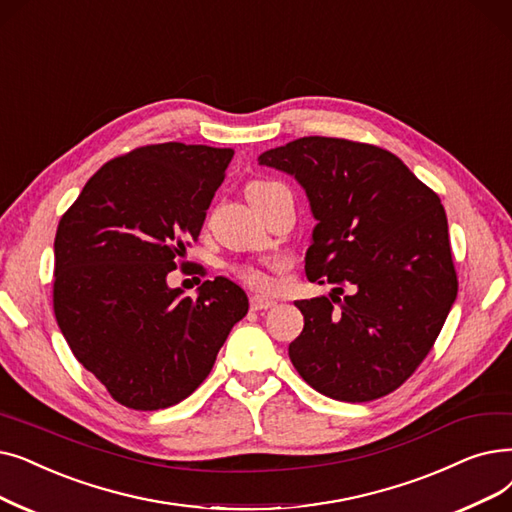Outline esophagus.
<instances>
[{
  "label": "esophagus",
  "instance_id": "esophagus-1",
  "mask_svg": "<svg viewBox=\"0 0 512 512\" xmlns=\"http://www.w3.org/2000/svg\"><path fill=\"white\" fill-rule=\"evenodd\" d=\"M276 305L274 299H268V297H261V295H253L251 297V309L253 311H263V309H272Z\"/></svg>",
  "mask_w": 512,
  "mask_h": 512
}]
</instances>
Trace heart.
I'll list each match as a JSON object with an SVG mask.
<instances>
[{"label":"heart","instance_id":"b5f03b06","mask_svg":"<svg viewBox=\"0 0 512 512\" xmlns=\"http://www.w3.org/2000/svg\"><path fill=\"white\" fill-rule=\"evenodd\" d=\"M268 186H272V184L270 182H253L249 186V190H259V188H268ZM236 274H238L240 280H244L249 286H255V288H265V286L270 284V280L265 278L261 272L251 270V268H240Z\"/></svg>","mask_w":512,"mask_h":512}]
</instances>
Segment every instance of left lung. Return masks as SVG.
Masks as SVG:
<instances>
[{
    "label": "left lung",
    "mask_w": 512,
    "mask_h": 512,
    "mask_svg": "<svg viewBox=\"0 0 512 512\" xmlns=\"http://www.w3.org/2000/svg\"><path fill=\"white\" fill-rule=\"evenodd\" d=\"M259 165L303 186L318 221L305 274L335 284L330 297L295 301L305 324L288 358L339 402L395 391L427 358L458 293L439 196L389 150L341 138H299Z\"/></svg>",
    "instance_id": "obj_1"
}]
</instances>
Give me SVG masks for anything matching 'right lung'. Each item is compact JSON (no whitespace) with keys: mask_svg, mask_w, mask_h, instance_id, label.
<instances>
[{"mask_svg":"<svg viewBox=\"0 0 512 512\" xmlns=\"http://www.w3.org/2000/svg\"><path fill=\"white\" fill-rule=\"evenodd\" d=\"M232 157V148L182 142L136 148L102 165L60 219L56 322L83 368L125 408L180 404L247 316V295L224 276L205 280L196 299L167 286Z\"/></svg>","mask_w":512,"mask_h":512,"instance_id":"add662e5","label":"right lung"}]
</instances>
